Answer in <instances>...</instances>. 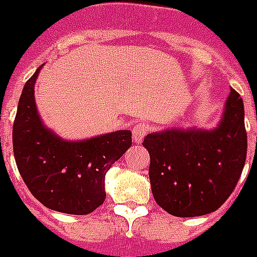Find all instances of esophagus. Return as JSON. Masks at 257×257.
Segmentation results:
<instances>
[{
  "mask_svg": "<svg viewBox=\"0 0 257 257\" xmlns=\"http://www.w3.org/2000/svg\"><path fill=\"white\" fill-rule=\"evenodd\" d=\"M146 134H148V127L145 126V124H142V123L137 124V126H134V128H133V140H134L136 144H141V142L144 141Z\"/></svg>",
  "mask_w": 257,
  "mask_h": 257,
  "instance_id": "34e87169",
  "label": "esophagus"
}]
</instances>
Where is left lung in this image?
<instances>
[{"mask_svg": "<svg viewBox=\"0 0 257 257\" xmlns=\"http://www.w3.org/2000/svg\"><path fill=\"white\" fill-rule=\"evenodd\" d=\"M244 103L231 89L213 128L172 127L150 133L149 179L157 204L175 217H199L219 209L244 169Z\"/></svg>", "mask_w": 257, "mask_h": 257, "instance_id": "8db88e82", "label": "left lung"}]
</instances>
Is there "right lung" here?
Listing matches in <instances>:
<instances>
[{
	"label": "right lung",
	"instance_id": "add662e5",
	"mask_svg": "<svg viewBox=\"0 0 257 257\" xmlns=\"http://www.w3.org/2000/svg\"><path fill=\"white\" fill-rule=\"evenodd\" d=\"M43 65L27 81L13 123V153L23 180L40 203L59 213L84 215L105 199V173L131 146V131L86 140H63L42 120L35 84Z\"/></svg>",
	"mask_w": 257,
	"mask_h": 257
}]
</instances>
